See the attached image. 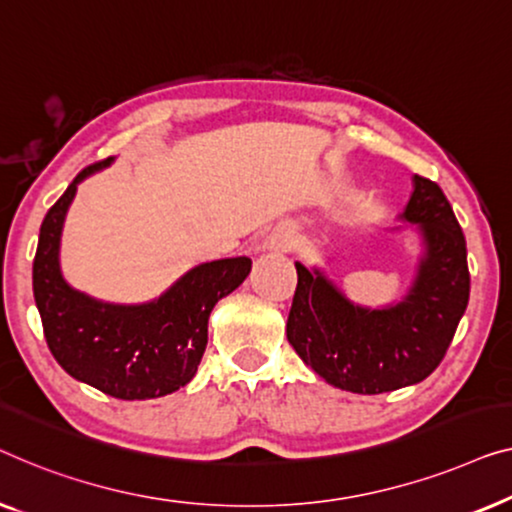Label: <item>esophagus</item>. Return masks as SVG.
<instances>
[{"instance_id":"obj_1","label":"esophagus","mask_w":512,"mask_h":512,"mask_svg":"<svg viewBox=\"0 0 512 512\" xmlns=\"http://www.w3.org/2000/svg\"><path fill=\"white\" fill-rule=\"evenodd\" d=\"M297 243V236H294V229L290 225H278L271 229L264 239V248L273 250V253H287V250L294 248Z\"/></svg>"}]
</instances>
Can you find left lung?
I'll return each mask as SVG.
<instances>
[{
    "mask_svg": "<svg viewBox=\"0 0 512 512\" xmlns=\"http://www.w3.org/2000/svg\"><path fill=\"white\" fill-rule=\"evenodd\" d=\"M403 220L427 253L406 299L383 311L350 304L318 269L297 262L287 341L306 366L355 394H383L429 376L448 352L469 304L466 239L438 183L415 174Z\"/></svg>",
    "mask_w": 512,
    "mask_h": 512,
    "instance_id": "8db88e82",
    "label": "left lung"
}]
</instances>
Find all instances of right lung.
Segmentation results:
<instances>
[{
  "instance_id": "1",
  "label": "right lung",
  "mask_w": 512,
  "mask_h": 512,
  "mask_svg": "<svg viewBox=\"0 0 512 512\" xmlns=\"http://www.w3.org/2000/svg\"><path fill=\"white\" fill-rule=\"evenodd\" d=\"M109 160L85 167L41 222L32 266L43 336L71 378L125 401H146L181 390L197 373L208 341V315L250 273L248 257L201 264L157 301L115 306L85 297L60 273V234L76 185Z\"/></svg>"
}]
</instances>
